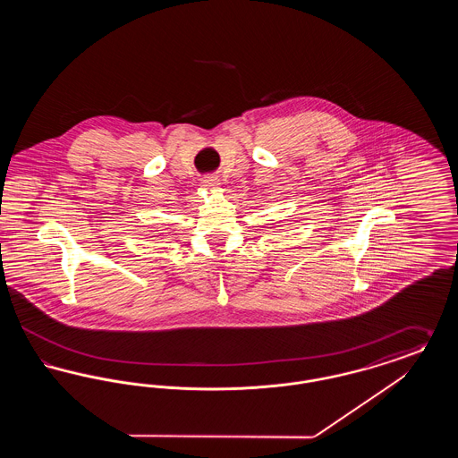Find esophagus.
Segmentation results:
<instances>
[{
	"mask_svg": "<svg viewBox=\"0 0 458 458\" xmlns=\"http://www.w3.org/2000/svg\"><path fill=\"white\" fill-rule=\"evenodd\" d=\"M202 183H204L206 189H215V187H218L219 180L218 178H215V176H206V178L202 180Z\"/></svg>",
	"mask_w": 458,
	"mask_h": 458,
	"instance_id": "34e87169",
	"label": "esophagus"
}]
</instances>
